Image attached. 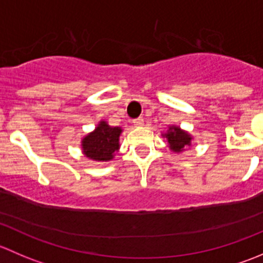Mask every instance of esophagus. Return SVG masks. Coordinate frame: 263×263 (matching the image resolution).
<instances>
[{
    "label": "esophagus",
    "instance_id": "esophagus-1",
    "mask_svg": "<svg viewBox=\"0 0 263 263\" xmlns=\"http://www.w3.org/2000/svg\"><path fill=\"white\" fill-rule=\"evenodd\" d=\"M132 123H134L136 127L142 126V124H144V118H141V117H139V118H135L134 121H132Z\"/></svg>",
    "mask_w": 263,
    "mask_h": 263
}]
</instances>
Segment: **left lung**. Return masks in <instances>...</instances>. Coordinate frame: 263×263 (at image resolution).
<instances>
[{"instance_id": "obj_1", "label": "left lung", "mask_w": 263, "mask_h": 263, "mask_svg": "<svg viewBox=\"0 0 263 263\" xmlns=\"http://www.w3.org/2000/svg\"><path fill=\"white\" fill-rule=\"evenodd\" d=\"M165 137L168 139L169 147L172 148L176 153H179L183 148L191 144V136L187 132L182 131L178 127H171L169 132L165 135Z\"/></svg>"}]
</instances>
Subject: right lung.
<instances>
[{"mask_svg": "<svg viewBox=\"0 0 263 263\" xmlns=\"http://www.w3.org/2000/svg\"><path fill=\"white\" fill-rule=\"evenodd\" d=\"M119 127H110L105 122H100L92 134L82 140L84 154L90 159L98 161H108L119 147Z\"/></svg>", "mask_w": 263, "mask_h": 263, "instance_id": "add662e5", "label": "right lung"}]
</instances>
